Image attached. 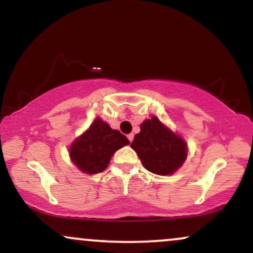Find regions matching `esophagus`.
Returning <instances> with one entry per match:
<instances>
[{
    "label": "esophagus",
    "mask_w": 253,
    "mask_h": 253,
    "mask_svg": "<svg viewBox=\"0 0 253 253\" xmlns=\"http://www.w3.org/2000/svg\"><path fill=\"white\" fill-rule=\"evenodd\" d=\"M127 138H128V140L130 141V143H132V141H133V138H134V135H133L132 133H130V134L127 135Z\"/></svg>",
    "instance_id": "1"
}]
</instances>
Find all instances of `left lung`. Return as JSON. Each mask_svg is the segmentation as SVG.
I'll return each mask as SVG.
<instances>
[{
	"label": "left lung",
	"instance_id": "1",
	"mask_svg": "<svg viewBox=\"0 0 253 253\" xmlns=\"http://www.w3.org/2000/svg\"><path fill=\"white\" fill-rule=\"evenodd\" d=\"M144 167L157 175H171L187 157V144L156 117L145 120L130 144Z\"/></svg>",
	"mask_w": 253,
	"mask_h": 253
}]
</instances>
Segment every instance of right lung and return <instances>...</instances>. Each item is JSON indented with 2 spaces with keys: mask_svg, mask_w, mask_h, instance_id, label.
<instances>
[{
  "mask_svg": "<svg viewBox=\"0 0 253 253\" xmlns=\"http://www.w3.org/2000/svg\"><path fill=\"white\" fill-rule=\"evenodd\" d=\"M128 144L129 140L123 133L112 129L97 118L89 129L72 143L71 161L83 172L95 175L106 170L115 151Z\"/></svg>",
  "mask_w": 253,
  "mask_h": 253,
  "instance_id": "right-lung-1",
  "label": "right lung"
}]
</instances>
